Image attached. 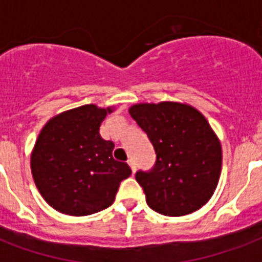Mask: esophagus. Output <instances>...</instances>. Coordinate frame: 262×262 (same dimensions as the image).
<instances>
[{"instance_id":"obj_1","label":"esophagus","mask_w":262,"mask_h":262,"mask_svg":"<svg viewBox=\"0 0 262 262\" xmlns=\"http://www.w3.org/2000/svg\"><path fill=\"white\" fill-rule=\"evenodd\" d=\"M127 164L130 165V168H132V171H133V172H136V163H135V161H133V160H129V161H127Z\"/></svg>"}]
</instances>
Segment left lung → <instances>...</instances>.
I'll list each match as a JSON object with an SVG mask.
<instances>
[{
  "label": "left lung",
  "instance_id": "1",
  "mask_svg": "<svg viewBox=\"0 0 262 262\" xmlns=\"http://www.w3.org/2000/svg\"><path fill=\"white\" fill-rule=\"evenodd\" d=\"M129 114L157 154L153 170L136 174L148 206L184 216L208 203L219 184L222 146L206 118L192 105L172 101L135 103Z\"/></svg>",
  "mask_w": 262,
  "mask_h": 262
}]
</instances>
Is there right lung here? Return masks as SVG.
I'll use <instances>...</instances> for the list:
<instances>
[{"label":"right lung","instance_id":"1","mask_svg":"<svg viewBox=\"0 0 262 262\" xmlns=\"http://www.w3.org/2000/svg\"><path fill=\"white\" fill-rule=\"evenodd\" d=\"M114 109L94 103L69 109L50 118L39 133L31 153L32 177L43 199L60 213L101 212L130 177V167L112 157L114 143L99 135Z\"/></svg>","mask_w":262,"mask_h":262}]
</instances>
